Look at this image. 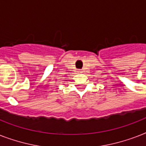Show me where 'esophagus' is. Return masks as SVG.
<instances>
[{
    "label": "esophagus",
    "instance_id": "34e87169",
    "mask_svg": "<svg viewBox=\"0 0 146 146\" xmlns=\"http://www.w3.org/2000/svg\"><path fill=\"white\" fill-rule=\"evenodd\" d=\"M77 72L78 73H82V70H78Z\"/></svg>",
    "mask_w": 146,
    "mask_h": 146
}]
</instances>
